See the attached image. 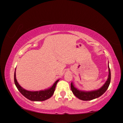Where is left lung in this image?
<instances>
[{
    "label": "left lung",
    "instance_id": "obj_1",
    "mask_svg": "<svg viewBox=\"0 0 123 123\" xmlns=\"http://www.w3.org/2000/svg\"><path fill=\"white\" fill-rule=\"evenodd\" d=\"M108 68H109V75H108L106 81L103 85V86L96 90L90 91L80 90L76 88L74 86L73 82H72L70 87H71V90L74 95H75L78 98L82 100L88 101L98 98L103 95L106 91L110 85V82H111V72H110L109 63H108Z\"/></svg>",
    "mask_w": 123,
    "mask_h": 123
}]
</instances>
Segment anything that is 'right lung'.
I'll list each match as a JSON object with an SVG mask.
<instances>
[{
    "mask_svg": "<svg viewBox=\"0 0 123 123\" xmlns=\"http://www.w3.org/2000/svg\"><path fill=\"white\" fill-rule=\"evenodd\" d=\"M16 69L14 74V84H15L16 86L18 89V91L26 98L33 101H42L48 99L54 94V91L55 90L56 86L57 83L59 81L60 79L54 82V84L52 85V86L49 87L47 89H44V90H41L38 91H28L20 86V85L17 82V80L16 79Z\"/></svg>",
    "mask_w": 123,
    "mask_h": 123,
    "instance_id": "add662e5",
    "label": "right lung"
}]
</instances>
